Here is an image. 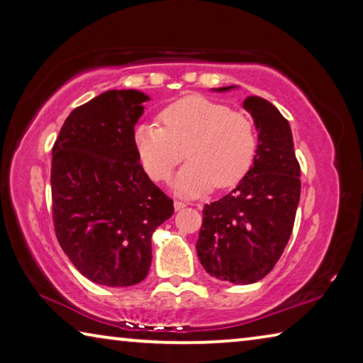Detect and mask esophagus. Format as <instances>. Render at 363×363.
I'll list each match as a JSON object with an SVG mask.
<instances>
[{
	"label": "esophagus",
	"instance_id": "1",
	"mask_svg": "<svg viewBox=\"0 0 363 363\" xmlns=\"http://www.w3.org/2000/svg\"><path fill=\"white\" fill-rule=\"evenodd\" d=\"M187 206V203L186 201H181V200H174V210L176 211H179V210H182V208H186Z\"/></svg>",
	"mask_w": 363,
	"mask_h": 363
}]
</instances>
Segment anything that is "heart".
<instances>
[{"instance_id": "b5f03b06", "label": "heart", "mask_w": 363, "mask_h": 363, "mask_svg": "<svg viewBox=\"0 0 363 363\" xmlns=\"http://www.w3.org/2000/svg\"><path fill=\"white\" fill-rule=\"evenodd\" d=\"M155 123H140L134 149L153 181H167L184 155L174 179L176 192L187 196L216 186H235L248 173L257 150L253 120L223 102L187 96L164 107Z\"/></svg>"}]
</instances>
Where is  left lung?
<instances>
[{
    "label": "left lung",
    "mask_w": 363,
    "mask_h": 363,
    "mask_svg": "<svg viewBox=\"0 0 363 363\" xmlns=\"http://www.w3.org/2000/svg\"><path fill=\"white\" fill-rule=\"evenodd\" d=\"M243 108L257 131L253 167L230 194L205 205L196 240L206 272L237 285L255 284L277 264L290 240L301 194L290 123L262 97H247Z\"/></svg>",
    "instance_id": "1"
}]
</instances>
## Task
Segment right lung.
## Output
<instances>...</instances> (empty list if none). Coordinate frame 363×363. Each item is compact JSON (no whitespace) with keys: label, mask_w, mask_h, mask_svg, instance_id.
Wrapping results in <instances>:
<instances>
[{"label":"right lung","mask_w":363,"mask_h":363,"mask_svg":"<svg viewBox=\"0 0 363 363\" xmlns=\"http://www.w3.org/2000/svg\"><path fill=\"white\" fill-rule=\"evenodd\" d=\"M149 96L110 89L67 116L52 147V220L64 253L106 286L143 281L152 233L174 213L134 149V126Z\"/></svg>","instance_id":"add662e5"}]
</instances>
